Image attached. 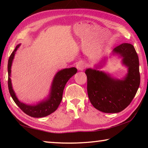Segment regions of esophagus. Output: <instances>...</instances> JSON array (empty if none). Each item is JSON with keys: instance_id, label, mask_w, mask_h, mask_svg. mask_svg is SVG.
Listing matches in <instances>:
<instances>
[{"instance_id": "34e87169", "label": "esophagus", "mask_w": 148, "mask_h": 148, "mask_svg": "<svg viewBox=\"0 0 148 148\" xmlns=\"http://www.w3.org/2000/svg\"><path fill=\"white\" fill-rule=\"evenodd\" d=\"M86 67V64L83 61H79L76 64V68L78 71H83Z\"/></svg>"}]
</instances>
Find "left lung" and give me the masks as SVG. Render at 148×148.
<instances>
[{"label":"left lung","mask_w":148,"mask_h":148,"mask_svg":"<svg viewBox=\"0 0 148 148\" xmlns=\"http://www.w3.org/2000/svg\"><path fill=\"white\" fill-rule=\"evenodd\" d=\"M114 53L123 57L128 67L123 79L112 77L102 71L87 69V93L92 106L104 113H118L129 106L140 86L139 60L134 46L123 43L115 47Z\"/></svg>","instance_id":"left-lung-1"}]
</instances>
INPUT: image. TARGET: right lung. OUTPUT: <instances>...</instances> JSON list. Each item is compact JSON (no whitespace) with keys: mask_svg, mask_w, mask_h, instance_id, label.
<instances>
[{"mask_svg":"<svg viewBox=\"0 0 148 148\" xmlns=\"http://www.w3.org/2000/svg\"><path fill=\"white\" fill-rule=\"evenodd\" d=\"M20 44H18L12 52L8 59V89L12 98L13 99L19 108L24 113L32 117H43L54 112L57 109L62 101V93L65 87V85L69 79L77 72V69L74 67L70 69H62L59 71L55 76L53 82L51 84V91H50L48 98L45 101H42L36 105H27L20 102L17 98L16 94L12 86V82L10 78L11 66L12 61L14 58L15 53L17 49L19 48Z\"/></svg>","mask_w":148,"mask_h":148,"instance_id":"right-lung-1","label":"right lung"}]
</instances>
